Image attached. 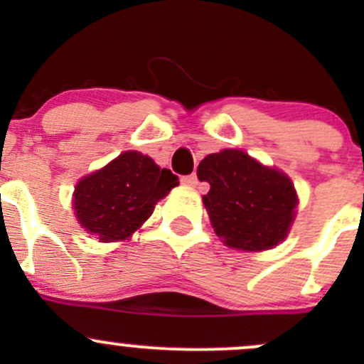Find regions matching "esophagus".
<instances>
[{"instance_id":"obj_1","label":"esophagus","mask_w":364,"mask_h":364,"mask_svg":"<svg viewBox=\"0 0 364 364\" xmlns=\"http://www.w3.org/2000/svg\"><path fill=\"white\" fill-rule=\"evenodd\" d=\"M181 183H183V185H186V186H197L199 179H197L196 174H190V176H183Z\"/></svg>"}]
</instances>
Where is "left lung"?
Listing matches in <instances>:
<instances>
[{
    "instance_id": "left-lung-1",
    "label": "left lung",
    "mask_w": 364,
    "mask_h": 364,
    "mask_svg": "<svg viewBox=\"0 0 364 364\" xmlns=\"http://www.w3.org/2000/svg\"><path fill=\"white\" fill-rule=\"evenodd\" d=\"M197 176L211 186L203 203L216 236L227 247L262 252L287 237L297 208L287 174L241 149H222L200 161Z\"/></svg>"
}]
</instances>
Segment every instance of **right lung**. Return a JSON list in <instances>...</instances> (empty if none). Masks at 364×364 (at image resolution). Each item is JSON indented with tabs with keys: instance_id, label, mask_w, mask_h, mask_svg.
<instances>
[{
	"instance_id": "right-lung-1",
	"label": "right lung",
	"mask_w": 364,
	"mask_h": 364,
	"mask_svg": "<svg viewBox=\"0 0 364 364\" xmlns=\"http://www.w3.org/2000/svg\"><path fill=\"white\" fill-rule=\"evenodd\" d=\"M178 185V176L148 155L124 151L77 183L73 209L90 236L112 243L130 237Z\"/></svg>"
}]
</instances>
